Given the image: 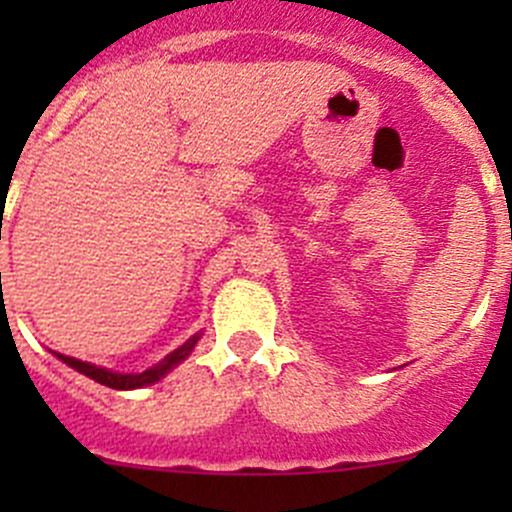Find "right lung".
I'll return each mask as SVG.
<instances>
[{
  "label": "right lung",
  "mask_w": 512,
  "mask_h": 512,
  "mask_svg": "<svg viewBox=\"0 0 512 512\" xmlns=\"http://www.w3.org/2000/svg\"><path fill=\"white\" fill-rule=\"evenodd\" d=\"M195 342H198V337H193V339H190V342H185L183 347L175 349L173 354L165 356V359L160 361V364L153 366V369L141 371V374H113V371L101 369V366H94V364H86V361L74 359V356H64V354H56V356H59V359L64 361V364H69L71 369L81 371V374H86V376H89V379L98 381V384L108 386V389H141V386L153 384V381H158L160 376L168 374V371L173 369L175 364H180V361H183L185 356L190 354V349L195 347Z\"/></svg>",
  "instance_id": "add662e5"
}]
</instances>
